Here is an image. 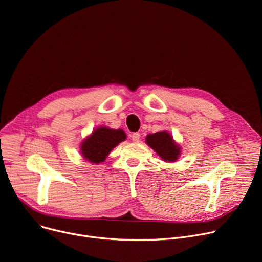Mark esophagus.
I'll return each mask as SVG.
<instances>
[{
  "label": "esophagus",
  "instance_id": "obj_1",
  "mask_svg": "<svg viewBox=\"0 0 262 262\" xmlns=\"http://www.w3.org/2000/svg\"><path fill=\"white\" fill-rule=\"evenodd\" d=\"M131 138H132V142L133 143H138L139 142V138H140V134L139 133H133L131 135Z\"/></svg>",
  "mask_w": 262,
  "mask_h": 262
}]
</instances>
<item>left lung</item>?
<instances>
[{
    "instance_id": "1",
    "label": "left lung",
    "mask_w": 262,
    "mask_h": 262,
    "mask_svg": "<svg viewBox=\"0 0 262 262\" xmlns=\"http://www.w3.org/2000/svg\"><path fill=\"white\" fill-rule=\"evenodd\" d=\"M146 144L166 163L176 162L182 154L180 146L168 131H158L156 133L148 134L146 137Z\"/></svg>"
}]
</instances>
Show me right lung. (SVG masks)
Here are the masks:
<instances>
[{"label":"right lung","instance_id":"add662e5","mask_svg":"<svg viewBox=\"0 0 262 262\" xmlns=\"http://www.w3.org/2000/svg\"><path fill=\"white\" fill-rule=\"evenodd\" d=\"M127 135L122 129L100 126L92 131L79 146L80 154L87 162L98 165L104 163L110 152L124 140Z\"/></svg>","mask_w":262,"mask_h":262}]
</instances>
